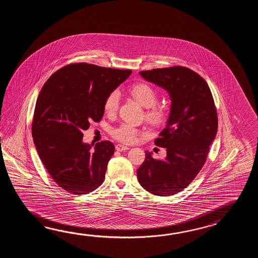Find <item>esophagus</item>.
I'll list each match as a JSON object with an SVG mask.
<instances>
[{
    "label": "esophagus",
    "instance_id": "esophagus-1",
    "mask_svg": "<svg viewBox=\"0 0 258 258\" xmlns=\"http://www.w3.org/2000/svg\"><path fill=\"white\" fill-rule=\"evenodd\" d=\"M115 148L116 150H118V151H124V150H128V149H129L128 147L122 146V145H121V144H118V145H116Z\"/></svg>",
    "mask_w": 258,
    "mask_h": 258
}]
</instances>
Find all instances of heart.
<instances>
[{
	"label": "heart",
	"instance_id": "obj_1",
	"mask_svg": "<svg viewBox=\"0 0 258 258\" xmlns=\"http://www.w3.org/2000/svg\"><path fill=\"white\" fill-rule=\"evenodd\" d=\"M130 93L140 104L147 108L148 120L155 123H160L164 121L167 110L165 106L157 103L159 93L152 86L147 83H137L132 87ZM119 105L120 93L118 90H113L105 99V112L108 114H114L119 109ZM140 134L141 133L137 128L124 123L112 131V137L121 142L131 144L137 140Z\"/></svg>",
	"mask_w": 258,
	"mask_h": 258
}]
</instances>
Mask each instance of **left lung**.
I'll return each mask as SVG.
<instances>
[{
  "label": "left lung",
  "instance_id": "1",
  "mask_svg": "<svg viewBox=\"0 0 258 258\" xmlns=\"http://www.w3.org/2000/svg\"><path fill=\"white\" fill-rule=\"evenodd\" d=\"M148 82L164 88L171 105L167 125L155 140L166 148L164 159L146 151L137 170L141 186L168 197L186 188L202 169L218 131V116L209 85L198 73L183 66L140 72Z\"/></svg>",
  "mask_w": 258,
  "mask_h": 258
}]
</instances>
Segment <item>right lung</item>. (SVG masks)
<instances>
[{
  "mask_svg": "<svg viewBox=\"0 0 258 258\" xmlns=\"http://www.w3.org/2000/svg\"><path fill=\"white\" fill-rule=\"evenodd\" d=\"M131 70L71 63L55 72L40 90L32 137L39 159L53 181L67 192L84 195L103 182L114 145L83 143V131L104 114L106 97Z\"/></svg>",
  "mask_w": 258,
  "mask_h": 258,
  "instance_id": "right-lung-1",
  "label": "right lung"
}]
</instances>
